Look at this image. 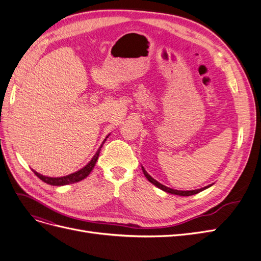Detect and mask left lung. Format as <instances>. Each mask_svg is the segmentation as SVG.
I'll return each mask as SVG.
<instances>
[{
	"mask_svg": "<svg viewBox=\"0 0 261 261\" xmlns=\"http://www.w3.org/2000/svg\"><path fill=\"white\" fill-rule=\"evenodd\" d=\"M141 169H143L144 174H145V176L147 177V179L150 181V183H152V184L155 185L158 188L162 189V191L167 192V193H170V194H173V195H178V196H192V195H195V194H198V193L202 192L203 189H206V188L212 186V185H208V186H206V187H202V188H199V189H195V191H177V189H172V188H170V187H167V186L162 185L161 183H159V181L155 180L154 178H152L151 176H150V175L148 174V173H147V171H146L143 167H141Z\"/></svg>",
	"mask_w": 261,
	"mask_h": 261,
	"instance_id": "1",
	"label": "left lung"
}]
</instances>
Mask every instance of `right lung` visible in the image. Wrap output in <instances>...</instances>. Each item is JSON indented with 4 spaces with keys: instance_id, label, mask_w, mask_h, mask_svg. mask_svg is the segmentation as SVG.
Instances as JSON below:
<instances>
[{
    "instance_id": "add662e5",
    "label": "right lung",
    "mask_w": 261,
    "mask_h": 261,
    "mask_svg": "<svg viewBox=\"0 0 261 261\" xmlns=\"http://www.w3.org/2000/svg\"><path fill=\"white\" fill-rule=\"evenodd\" d=\"M108 138V136H107ZM106 138V139H107ZM106 139L103 140V143L106 141ZM103 143H102V145H103ZM102 145L100 146V148L98 149V151L96 152V154H94L92 156V159L89 163H87V165H85V167L81 170H78L77 172L75 173H72V174L69 175H66V176H62V177H49V176H44V175H41L40 173H38L36 171L35 174L40 178L41 180H43L44 183L49 184V185H53V186H63V185H67V184H73V183H77V181H80L84 178H86L87 176H88L90 174V172L92 171V169L94 168V165H96V162L98 160V156H99V153H100V150L102 148Z\"/></svg>"
}]
</instances>
